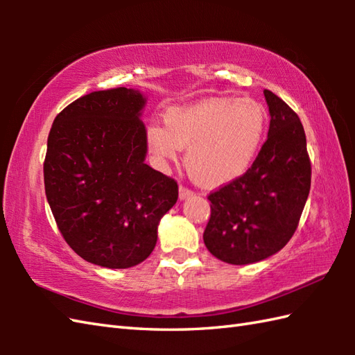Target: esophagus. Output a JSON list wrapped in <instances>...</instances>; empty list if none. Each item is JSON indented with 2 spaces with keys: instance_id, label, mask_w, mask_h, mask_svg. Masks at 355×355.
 I'll return each mask as SVG.
<instances>
[{
  "instance_id": "1",
  "label": "esophagus",
  "mask_w": 355,
  "mask_h": 355,
  "mask_svg": "<svg viewBox=\"0 0 355 355\" xmlns=\"http://www.w3.org/2000/svg\"><path fill=\"white\" fill-rule=\"evenodd\" d=\"M193 192L189 189V187H186V186H180V189H178V195H180V200H184V198H187V197H191Z\"/></svg>"
}]
</instances>
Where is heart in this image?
<instances>
[{
	"label": "heart",
	"instance_id": "1",
	"mask_svg": "<svg viewBox=\"0 0 355 355\" xmlns=\"http://www.w3.org/2000/svg\"><path fill=\"white\" fill-rule=\"evenodd\" d=\"M266 130L267 111L258 101L212 97L166 111L164 126H148L146 145L162 164L177 162L187 148L192 177L205 186H221L250 168Z\"/></svg>",
	"mask_w": 355,
	"mask_h": 355
}]
</instances>
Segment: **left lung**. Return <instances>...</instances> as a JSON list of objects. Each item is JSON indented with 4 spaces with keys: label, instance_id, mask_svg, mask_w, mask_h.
<instances>
[{
    "label": "left lung",
    "instance_id": "8db88e82",
    "mask_svg": "<svg viewBox=\"0 0 355 355\" xmlns=\"http://www.w3.org/2000/svg\"><path fill=\"white\" fill-rule=\"evenodd\" d=\"M268 137L244 175L209 193L205 244L215 258L245 266L268 258L296 232L310 193L311 162L304 126L288 105L263 89Z\"/></svg>",
    "mask_w": 355,
    "mask_h": 355
}]
</instances>
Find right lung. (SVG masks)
<instances>
[{
	"instance_id": "right-lung-1",
	"label": "right lung",
	"mask_w": 355,
	"mask_h": 355,
	"mask_svg": "<svg viewBox=\"0 0 355 355\" xmlns=\"http://www.w3.org/2000/svg\"><path fill=\"white\" fill-rule=\"evenodd\" d=\"M146 99L119 87L79 97L56 116L44 186L58 229L82 259L107 268L145 261L178 184L145 163Z\"/></svg>"
}]
</instances>
